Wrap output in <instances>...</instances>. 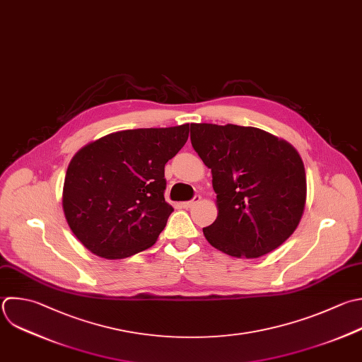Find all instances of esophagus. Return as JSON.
Returning <instances> with one entry per match:
<instances>
[{
	"label": "esophagus",
	"mask_w": 362,
	"mask_h": 362,
	"mask_svg": "<svg viewBox=\"0 0 362 362\" xmlns=\"http://www.w3.org/2000/svg\"><path fill=\"white\" fill-rule=\"evenodd\" d=\"M199 201H201V195H194V198H192L191 201H185V202H182L181 205H182V208L188 209V208H191L194 204H197V202H199Z\"/></svg>",
	"instance_id": "34e87169"
}]
</instances>
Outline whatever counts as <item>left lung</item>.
Returning a JSON list of instances; mask_svg holds the SVG:
<instances>
[{
  "mask_svg": "<svg viewBox=\"0 0 362 362\" xmlns=\"http://www.w3.org/2000/svg\"><path fill=\"white\" fill-rule=\"evenodd\" d=\"M191 144L211 168L218 216L206 240L235 257H259L296 230L305 204V171L286 141L236 124H191Z\"/></svg>",
  "mask_w": 362,
  "mask_h": 362,
  "instance_id": "obj_1",
  "label": "left lung"
}]
</instances>
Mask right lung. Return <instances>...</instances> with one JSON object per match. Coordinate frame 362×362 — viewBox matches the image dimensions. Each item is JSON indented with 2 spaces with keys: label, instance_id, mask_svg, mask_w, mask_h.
Returning a JSON list of instances; mask_svg holds the SVG:
<instances>
[{
  "label": "right lung",
  "instance_id": "obj_1",
  "mask_svg": "<svg viewBox=\"0 0 362 362\" xmlns=\"http://www.w3.org/2000/svg\"><path fill=\"white\" fill-rule=\"evenodd\" d=\"M189 124L107 134L79 150L64 184V212L92 253L123 259L153 246L174 211L164 167L187 143Z\"/></svg>",
  "mask_w": 362,
  "mask_h": 362
}]
</instances>
